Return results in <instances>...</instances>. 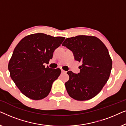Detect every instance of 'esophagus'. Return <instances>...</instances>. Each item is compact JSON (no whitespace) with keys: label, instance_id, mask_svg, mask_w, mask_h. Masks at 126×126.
<instances>
[{"label":"esophagus","instance_id":"34e87169","mask_svg":"<svg viewBox=\"0 0 126 126\" xmlns=\"http://www.w3.org/2000/svg\"><path fill=\"white\" fill-rule=\"evenodd\" d=\"M61 72H62V73H65V72H65V70H63V69H61Z\"/></svg>","mask_w":126,"mask_h":126}]
</instances>
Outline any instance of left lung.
<instances>
[{"mask_svg": "<svg viewBox=\"0 0 126 126\" xmlns=\"http://www.w3.org/2000/svg\"><path fill=\"white\" fill-rule=\"evenodd\" d=\"M62 45L71 50L75 60L82 63L80 73L67 72L69 79L65 85L69 95L79 101L94 97L111 73L112 61L107 48L97 37L88 35L68 38Z\"/></svg>", "mask_w": 126, "mask_h": 126, "instance_id": "left-lung-1", "label": "left lung"}]
</instances>
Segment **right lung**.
<instances>
[{"mask_svg": "<svg viewBox=\"0 0 126 126\" xmlns=\"http://www.w3.org/2000/svg\"><path fill=\"white\" fill-rule=\"evenodd\" d=\"M64 39L63 37L33 34L24 37L15 47L8 68L12 80L26 97L38 100L49 94L61 69L45 68L44 64L49 63Z\"/></svg>", "mask_w": 126, "mask_h": 126, "instance_id": "1", "label": "right lung"}]
</instances>
